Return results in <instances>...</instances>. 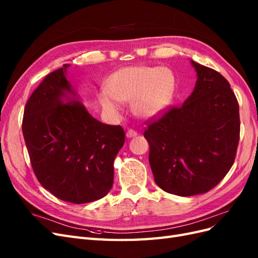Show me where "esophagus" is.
Returning a JSON list of instances; mask_svg holds the SVG:
<instances>
[{"instance_id":"esophagus-1","label":"esophagus","mask_w":258,"mask_h":258,"mask_svg":"<svg viewBox=\"0 0 258 258\" xmlns=\"http://www.w3.org/2000/svg\"><path fill=\"white\" fill-rule=\"evenodd\" d=\"M138 136V132L137 131H135V130H128L127 131V134H126V137L128 138V139H130V138H135V137H137Z\"/></svg>"}]
</instances>
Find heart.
I'll list each match as a JSON object with an SVG mask.
<instances>
[{"label":"heart","instance_id":"1","mask_svg":"<svg viewBox=\"0 0 258 258\" xmlns=\"http://www.w3.org/2000/svg\"><path fill=\"white\" fill-rule=\"evenodd\" d=\"M174 89V75L167 68L127 67L108 77L106 88L99 91L98 99L107 113H118L120 102H130L135 115L151 119L166 110Z\"/></svg>","mask_w":258,"mask_h":258}]
</instances>
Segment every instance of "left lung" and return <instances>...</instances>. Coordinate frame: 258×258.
Returning a JSON list of instances; mask_svg holds the SVG:
<instances>
[{"mask_svg":"<svg viewBox=\"0 0 258 258\" xmlns=\"http://www.w3.org/2000/svg\"><path fill=\"white\" fill-rule=\"evenodd\" d=\"M190 63L197 73L191 95L144 131L156 184L182 197L205 194L222 181L235 161L240 136L239 104L227 80Z\"/></svg>","mask_w":258,"mask_h":258,"instance_id":"8db88e82","label":"left lung"}]
</instances>
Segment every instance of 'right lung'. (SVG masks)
<instances>
[{
  "instance_id": "1",
  "label": "right lung",
  "mask_w": 258,
  "mask_h": 258,
  "mask_svg": "<svg viewBox=\"0 0 258 258\" xmlns=\"http://www.w3.org/2000/svg\"><path fill=\"white\" fill-rule=\"evenodd\" d=\"M69 67L48 74L31 95L22 134L38 182L57 198L81 205L111 190L124 131L88 113L67 80Z\"/></svg>"
}]
</instances>
